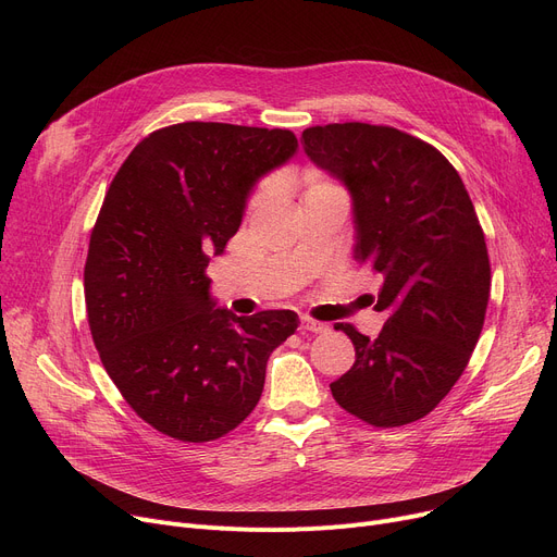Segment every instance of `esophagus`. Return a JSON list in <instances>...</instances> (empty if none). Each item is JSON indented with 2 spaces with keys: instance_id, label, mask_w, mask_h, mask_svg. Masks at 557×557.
I'll return each instance as SVG.
<instances>
[{
  "instance_id": "obj_1",
  "label": "esophagus",
  "mask_w": 557,
  "mask_h": 557,
  "mask_svg": "<svg viewBox=\"0 0 557 557\" xmlns=\"http://www.w3.org/2000/svg\"><path fill=\"white\" fill-rule=\"evenodd\" d=\"M300 330L302 332H311V334H327L330 325L327 323H320V320H313L309 315L300 318Z\"/></svg>"
}]
</instances>
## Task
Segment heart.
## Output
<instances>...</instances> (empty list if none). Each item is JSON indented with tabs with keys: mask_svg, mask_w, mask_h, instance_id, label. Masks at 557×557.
Masks as SVG:
<instances>
[{
	"mask_svg": "<svg viewBox=\"0 0 557 557\" xmlns=\"http://www.w3.org/2000/svg\"><path fill=\"white\" fill-rule=\"evenodd\" d=\"M315 187H320V185H315Z\"/></svg>",
	"mask_w": 557,
	"mask_h": 557,
	"instance_id": "b5f03b06",
	"label": "heart"
}]
</instances>
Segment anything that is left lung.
I'll use <instances>...</instances> for the list:
<instances>
[{
  "label": "left lung",
  "mask_w": 557,
  "mask_h": 557,
  "mask_svg": "<svg viewBox=\"0 0 557 557\" xmlns=\"http://www.w3.org/2000/svg\"><path fill=\"white\" fill-rule=\"evenodd\" d=\"M300 141L352 196L355 257L384 277L376 338L334 325L357 361L332 395L372 426L416 422L458 382L483 330L490 259L470 194L441 151L391 126H311Z\"/></svg>",
  "instance_id": "1"
}]
</instances>
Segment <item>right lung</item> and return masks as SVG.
I'll use <instances>...</instances> for the list:
<instances>
[{"mask_svg":"<svg viewBox=\"0 0 557 557\" xmlns=\"http://www.w3.org/2000/svg\"><path fill=\"white\" fill-rule=\"evenodd\" d=\"M296 151L282 128L175 124L144 137L106 194L83 273L92 341L133 411L175 441L239 426L271 352L298 330L288 309H214L205 275L255 185Z\"/></svg>","mask_w":557,"mask_h":557,"instance_id":"add662e5","label":"right lung"}]
</instances>
